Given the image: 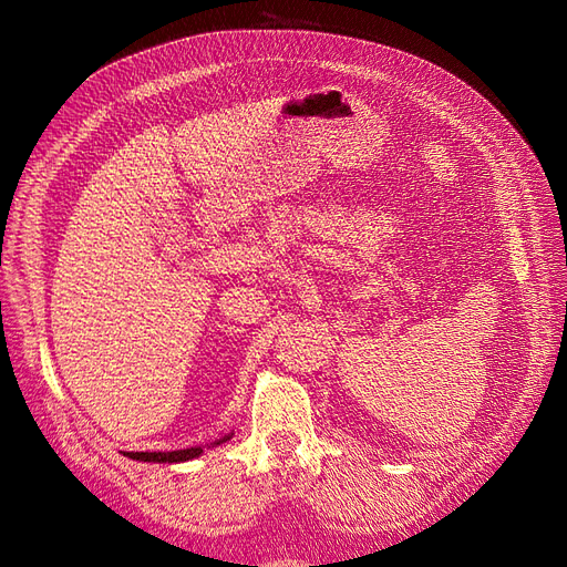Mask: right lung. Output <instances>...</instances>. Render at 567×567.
<instances>
[{
    "label": "right lung",
    "instance_id": "obj_1",
    "mask_svg": "<svg viewBox=\"0 0 567 567\" xmlns=\"http://www.w3.org/2000/svg\"><path fill=\"white\" fill-rule=\"evenodd\" d=\"M231 436H234V433H228V436L214 441L212 449H214V445L226 443ZM202 453H204L202 445H197V449H185V451H167V453H161V451L158 453H134V451H131L126 455L134 457V461H143V463H183V461H192V457H197Z\"/></svg>",
    "mask_w": 567,
    "mask_h": 567
}]
</instances>
